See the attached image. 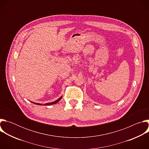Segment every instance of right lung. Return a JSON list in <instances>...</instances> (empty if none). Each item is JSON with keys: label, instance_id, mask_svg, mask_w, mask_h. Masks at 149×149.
Returning <instances> with one entry per match:
<instances>
[{"label": "right lung", "instance_id": "right-lung-1", "mask_svg": "<svg viewBox=\"0 0 149 149\" xmlns=\"http://www.w3.org/2000/svg\"><path fill=\"white\" fill-rule=\"evenodd\" d=\"M62 96H61L60 98H59L58 100H56V101H54V102H49V103H47V104H44V105H53V104H56V103H57L61 98H62ZM33 103H34V104H37V105H42V104H38V103H35V102H33Z\"/></svg>", "mask_w": 149, "mask_h": 149}]
</instances>
